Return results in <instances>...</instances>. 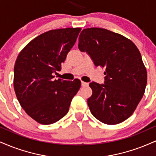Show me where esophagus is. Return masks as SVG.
<instances>
[{"mask_svg":"<svg viewBox=\"0 0 156 156\" xmlns=\"http://www.w3.org/2000/svg\"><path fill=\"white\" fill-rule=\"evenodd\" d=\"M89 85V83H86V82H83V81H82L81 82V86L83 87H87V86Z\"/></svg>","mask_w":156,"mask_h":156,"instance_id":"34e87169","label":"esophagus"}]
</instances>
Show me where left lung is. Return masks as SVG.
<instances>
[{
	"instance_id": "obj_1",
	"label": "left lung",
	"mask_w": 156,
	"mask_h": 156,
	"mask_svg": "<svg viewBox=\"0 0 156 156\" xmlns=\"http://www.w3.org/2000/svg\"><path fill=\"white\" fill-rule=\"evenodd\" d=\"M78 48L96 67L105 69L104 84L89 83L92 94L87 103L92 115L107 125L126 120L144 95L147 80L139 49L129 39L100 28L83 29Z\"/></svg>"
}]
</instances>
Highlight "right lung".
Returning <instances> with one entry per match:
<instances>
[{"mask_svg": "<svg viewBox=\"0 0 156 156\" xmlns=\"http://www.w3.org/2000/svg\"><path fill=\"white\" fill-rule=\"evenodd\" d=\"M80 28L51 30L21 51L14 69V88L20 104L37 122L50 125L64 117L80 87V80L54 78L73 47Z\"/></svg>", "mask_w": 156, "mask_h": 156, "instance_id": "1", "label": "right lung"}]
</instances>
